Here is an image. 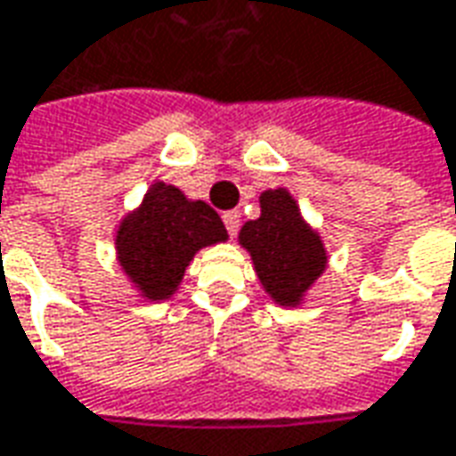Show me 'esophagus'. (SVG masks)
Returning <instances> with one entry per match:
<instances>
[{
	"label": "esophagus",
	"instance_id": "34e87169",
	"mask_svg": "<svg viewBox=\"0 0 456 456\" xmlns=\"http://www.w3.org/2000/svg\"><path fill=\"white\" fill-rule=\"evenodd\" d=\"M223 223H225L228 233L235 235L238 233V228H240V213H238V210H228V213H223Z\"/></svg>",
	"mask_w": 456,
	"mask_h": 456
}]
</instances>
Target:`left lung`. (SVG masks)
I'll return each mask as SVG.
<instances>
[{
    "label": "left lung",
    "instance_id": "obj_1",
    "mask_svg": "<svg viewBox=\"0 0 456 456\" xmlns=\"http://www.w3.org/2000/svg\"><path fill=\"white\" fill-rule=\"evenodd\" d=\"M258 200L260 216L240 228L238 246L246 248L270 300L293 310L305 303L328 270V248L288 188H268Z\"/></svg>",
    "mask_w": 456,
    "mask_h": 456
}]
</instances>
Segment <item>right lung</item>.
I'll return each mask as SVG.
<instances>
[{
    "label": "right lung",
    "instance_id": "add662e5",
    "mask_svg": "<svg viewBox=\"0 0 456 456\" xmlns=\"http://www.w3.org/2000/svg\"><path fill=\"white\" fill-rule=\"evenodd\" d=\"M228 240L221 216L166 181L151 183L114 231L116 263L146 303L171 300L198 250Z\"/></svg>",
    "mask_w": 456,
    "mask_h": 456
}]
</instances>
